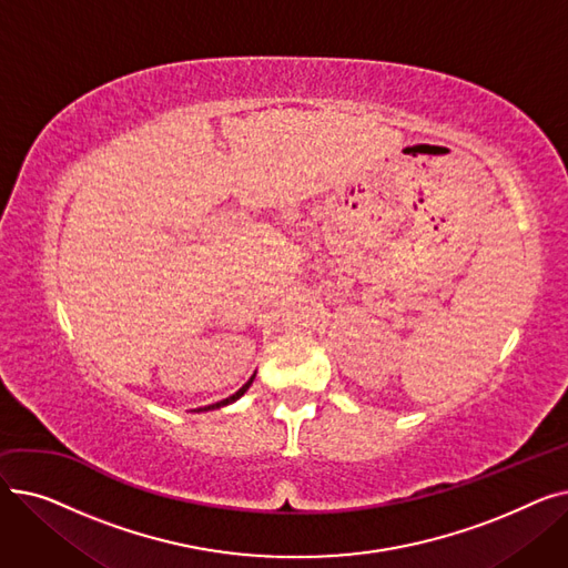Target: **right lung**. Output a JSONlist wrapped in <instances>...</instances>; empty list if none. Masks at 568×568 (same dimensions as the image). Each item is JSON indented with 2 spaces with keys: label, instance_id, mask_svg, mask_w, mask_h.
Masks as SVG:
<instances>
[{
  "label": "right lung",
  "instance_id": "right-lung-1",
  "mask_svg": "<svg viewBox=\"0 0 568 568\" xmlns=\"http://www.w3.org/2000/svg\"><path fill=\"white\" fill-rule=\"evenodd\" d=\"M251 382H253V377L242 386V389H239L236 394H232L230 398H225V400H221V403H214V405H209V407H204V409H216V407H223V405H230V403H234L236 398H242L246 392H248V386H251Z\"/></svg>",
  "mask_w": 568,
  "mask_h": 568
}]
</instances>
